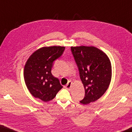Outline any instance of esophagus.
<instances>
[{"mask_svg": "<svg viewBox=\"0 0 132 132\" xmlns=\"http://www.w3.org/2000/svg\"><path fill=\"white\" fill-rule=\"evenodd\" d=\"M71 84H72V82H71L70 81H69L68 82V84H67V85L65 86V88L67 89V90H70V88H71Z\"/></svg>", "mask_w": 132, "mask_h": 132, "instance_id": "34e87169", "label": "esophagus"}]
</instances>
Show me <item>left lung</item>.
Masks as SVG:
<instances>
[{"label":"left lung","instance_id":"1","mask_svg":"<svg viewBox=\"0 0 132 132\" xmlns=\"http://www.w3.org/2000/svg\"><path fill=\"white\" fill-rule=\"evenodd\" d=\"M85 89L82 104L94 102L105 93L112 77L111 62L107 55L94 46L71 47Z\"/></svg>","mask_w":132,"mask_h":132}]
</instances>
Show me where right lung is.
Masks as SVG:
<instances>
[{"label":"right lung","mask_w":132,"mask_h":132,"mask_svg":"<svg viewBox=\"0 0 132 132\" xmlns=\"http://www.w3.org/2000/svg\"><path fill=\"white\" fill-rule=\"evenodd\" d=\"M64 46L42 47L31 55L24 69V80L29 91L44 102L53 100L63 88L51 70L55 60L63 54Z\"/></svg>","instance_id":"add662e5"}]
</instances>
